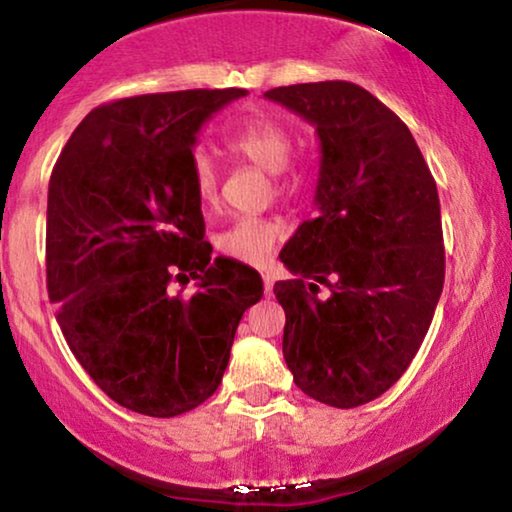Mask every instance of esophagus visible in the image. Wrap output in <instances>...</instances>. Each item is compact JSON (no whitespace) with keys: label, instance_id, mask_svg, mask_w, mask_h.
<instances>
[{"label":"esophagus","instance_id":"1","mask_svg":"<svg viewBox=\"0 0 512 512\" xmlns=\"http://www.w3.org/2000/svg\"><path fill=\"white\" fill-rule=\"evenodd\" d=\"M272 286H275V277H272V275H263V289H265V296H272Z\"/></svg>","mask_w":512,"mask_h":512}]
</instances>
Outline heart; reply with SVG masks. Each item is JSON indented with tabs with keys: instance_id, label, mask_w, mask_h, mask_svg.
I'll list each match as a JSON object with an SVG mask.
<instances>
[{
	"instance_id": "1",
	"label": "heart",
	"mask_w": 512,
	"mask_h": 512,
	"mask_svg": "<svg viewBox=\"0 0 512 512\" xmlns=\"http://www.w3.org/2000/svg\"><path fill=\"white\" fill-rule=\"evenodd\" d=\"M228 149L249 160L258 170L282 174L291 163L293 137L282 123L272 118H247L237 123L226 135ZM193 188L205 205H214L219 198V170L205 151H198L191 160ZM293 181L277 177V191L289 193ZM284 237V223L268 216H240L219 235V249L242 263L263 265L270 261L275 244Z\"/></svg>"
}]
</instances>
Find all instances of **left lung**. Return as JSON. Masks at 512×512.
Listing matches in <instances>:
<instances>
[{
    "label": "left lung",
    "instance_id": "1",
    "mask_svg": "<svg viewBox=\"0 0 512 512\" xmlns=\"http://www.w3.org/2000/svg\"><path fill=\"white\" fill-rule=\"evenodd\" d=\"M263 97L312 123L321 153L317 214L279 254L296 275L275 284L284 361L314 401L356 408L408 370L443 293L436 181L408 125L356 83H298Z\"/></svg>",
    "mask_w": 512,
    "mask_h": 512
}]
</instances>
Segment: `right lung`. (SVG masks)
<instances>
[{
    "mask_svg": "<svg viewBox=\"0 0 512 512\" xmlns=\"http://www.w3.org/2000/svg\"><path fill=\"white\" fill-rule=\"evenodd\" d=\"M242 88L125 97L90 111L48 181L46 282L69 349L123 408L177 417L219 389L263 279L212 258L193 188L198 132ZM199 282L191 299L171 284Z\"/></svg>",
    "mask_w": 512,
    "mask_h": 512,
    "instance_id": "obj_1",
    "label": "right lung"
}]
</instances>
